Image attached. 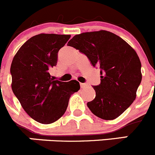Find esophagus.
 Masks as SVG:
<instances>
[{"instance_id": "esophagus-1", "label": "esophagus", "mask_w": 155, "mask_h": 155, "mask_svg": "<svg viewBox=\"0 0 155 155\" xmlns=\"http://www.w3.org/2000/svg\"><path fill=\"white\" fill-rule=\"evenodd\" d=\"M80 85H81V88H83V89L87 88V86H88L87 84H84V83H81V84H80Z\"/></svg>"}]
</instances>
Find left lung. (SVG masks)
Returning <instances> with one entry per match:
<instances>
[{"instance_id":"obj_1","label":"left lung","mask_w":155,"mask_h":155,"mask_svg":"<svg viewBox=\"0 0 155 155\" xmlns=\"http://www.w3.org/2000/svg\"><path fill=\"white\" fill-rule=\"evenodd\" d=\"M68 44L100 68L101 83L93 86L96 97L87 102L88 108L104 120L117 118L136 99L142 81L136 52L121 38L104 30L77 35Z\"/></svg>"}]
</instances>
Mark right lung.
I'll use <instances>...</instances> for the list:
<instances>
[{
	"mask_svg": "<svg viewBox=\"0 0 155 155\" xmlns=\"http://www.w3.org/2000/svg\"><path fill=\"white\" fill-rule=\"evenodd\" d=\"M69 35L40 34L19 48L10 67L12 90L25 112L36 121L49 124L60 118L79 82L54 81L50 69L57 63L58 52Z\"/></svg>",
	"mask_w": 155,
	"mask_h": 155,
	"instance_id": "add662e5",
	"label": "right lung"
}]
</instances>
